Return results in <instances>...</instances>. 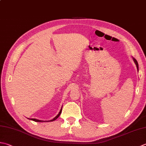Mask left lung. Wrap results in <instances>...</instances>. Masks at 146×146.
Returning a JSON list of instances; mask_svg holds the SVG:
<instances>
[{"label":"left lung","mask_w":146,"mask_h":146,"mask_svg":"<svg viewBox=\"0 0 146 146\" xmlns=\"http://www.w3.org/2000/svg\"><path fill=\"white\" fill-rule=\"evenodd\" d=\"M133 61H134V62H135V64L137 66V70H139V65H138L137 61V60L135 59H134V58H133Z\"/></svg>","instance_id":"8db88e82"}]
</instances>
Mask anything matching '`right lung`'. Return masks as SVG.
Masks as SVG:
<instances>
[{
    "label": "right lung",
    "mask_w": 146,
    "mask_h": 146,
    "mask_svg": "<svg viewBox=\"0 0 146 146\" xmlns=\"http://www.w3.org/2000/svg\"><path fill=\"white\" fill-rule=\"evenodd\" d=\"M61 111H62V108L61 109V110H60V111H59V114L58 115H57L55 118H53L52 119H51V120H50V121H54V120H56V119L58 118V117L59 116V115H61ZM31 119V120H33V121H36V122H42V121H42V120H39V119H34V118H31V119Z\"/></svg>",
    "instance_id": "right-lung-1"
}]
</instances>
